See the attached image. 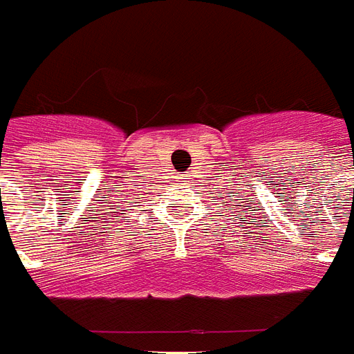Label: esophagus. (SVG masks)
<instances>
[{
  "label": "esophagus",
  "instance_id": "1",
  "mask_svg": "<svg viewBox=\"0 0 354 354\" xmlns=\"http://www.w3.org/2000/svg\"><path fill=\"white\" fill-rule=\"evenodd\" d=\"M179 179H187V175L183 174V175H179Z\"/></svg>",
  "mask_w": 354,
  "mask_h": 354
}]
</instances>
